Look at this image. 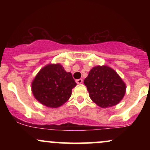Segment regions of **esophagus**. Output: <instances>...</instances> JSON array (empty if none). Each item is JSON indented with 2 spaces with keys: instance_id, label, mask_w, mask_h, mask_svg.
Listing matches in <instances>:
<instances>
[{
  "instance_id": "1",
  "label": "esophagus",
  "mask_w": 150,
  "mask_h": 150,
  "mask_svg": "<svg viewBox=\"0 0 150 150\" xmlns=\"http://www.w3.org/2000/svg\"><path fill=\"white\" fill-rule=\"evenodd\" d=\"M77 84H82L83 82V80L82 79H78V80H76Z\"/></svg>"
}]
</instances>
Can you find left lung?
<instances>
[{
	"instance_id": "left-lung-1",
	"label": "left lung",
	"mask_w": 150,
	"mask_h": 150,
	"mask_svg": "<svg viewBox=\"0 0 150 150\" xmlns=\"http://www.w3.org/2000/svg\"><path fill=\"white\" fill-rule=\"evenodd\" d=\"M89 97L101 108L116 106L124 97L126 85L118 73L107 65L93 67L84 80Z\"/></svg>"
}]
</instances>
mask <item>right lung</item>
Returning <instances> with one entry per match:
<instances>
[{"label":"right lung","mask_w":150,"mask_h":150,"mask_svg":"<svg viewBox=\"0 0 150 150\" xmlns=\"http://www.w3.org/2000/svg\"><path fill=\"white\" fill-rule=\"evenodd\" d=\"M71 73L60 63H50L39 71L32 82V92L39 103L49 108H58L71 97L76 86Z\"/></svg>","instance_id":"add662e5"}]
</instances>
